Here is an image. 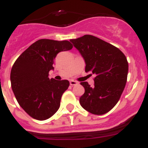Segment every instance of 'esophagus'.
<instances>
[{"instance_id": "obj_1", "label": "esophagus", "mask_w": 148, "mask_h": 148, "mask_svg": "<svg viewBox=\"0 0 148 148\" xmlns=\"http://www.w3.org/2000/svg\"><path fill=\"white\" fill-rule=\"evenodd\" d=\"M70 85H71V86H75V85H77V84H78V82H75V81L71 80L70 82Z\"/></svg>"}]
</instances>
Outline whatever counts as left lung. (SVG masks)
<instances>
[{
  "mask_svg": "<svg viewBox=\"0 0 148 148\" xmlns=\"http://www.w3.org/2000/svg\"><path fill=\"white\" fill-rule=\"evenodd\" d=\"M70 41L85 61V72L95 75L93 87L87 82H81L85 92L79 99L80 104L92 114H105L117 104L125 89L128 73L126 56L119 48L93 35Z\"/></svg>",
  "mask_w": 148,
  "mask_h": 148,
  "instance_id": "8db88e82",
  "label": "left lung"
}]
</instances>
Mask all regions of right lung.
I'll return each mask as SVG.
<instances>
[{"label": "right lung", "mask_w": 148, "mask_h": 148, "mask_svg": "<svg viewBox=\"0 0 148 148\" xmlns=\"http://www.w3.org/2000/svg\"><path fill=\"white\" fill-rule=\"evenodd\" d=\"M68 40L40 39L29 46L12 67L10 81L19 105L35 119L46 120L57 112L63 93L70 85L67 80L49 79V70L57 54L70 50Z\"/></svg>", "instance_id": "right-lung-1"}]
</instances>
